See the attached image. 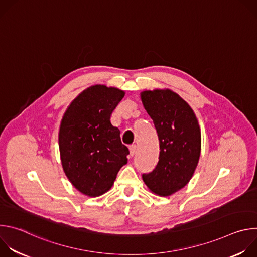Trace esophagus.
<instances>
[{
	"mask_svg": "<svg viewBox=\"0 0 257 257\" xmlns=\"http://www.w3.org/2000/svg\"><path fill=\"white\" fill-rule=\"evenodd\" d=\"M129 152H130V157H133L136 152V145H131L129 146Z\"/></svg>",
	"mask_w": 257,
	"mask_h": 257,
	"instance_id": "obj_1",
	"label": "esophagus"
}]
</instances>
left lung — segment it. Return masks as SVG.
Masks as SVG:
<instances>
[{"instance_id": "1", "label": "left lung", "mask_w": 257, "mask_h": 257, "mask_svg": "<svg viewBox=\"0 0 257 257\" xmlns=\"http://www.w3.org/2000/svg\"><path fill=\"white\" fill-rule=\"evenodd\" d=\"M141 100L160 141L159 162L142 179L154 193L169 196L187 184L197 167L201 151L198 121L190 105L172 90L143 91Z\"/></svg>"}]
</instances>
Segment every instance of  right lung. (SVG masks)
<instances>
[{"label":"right lung","mask_w":257,"mask_h":257,"mask_svg":"<svg viewBox=\"0 0 257 257\" xmlns=\"http://www.w3.org/2000/svg\"><path fill=\"white\" fill-rule=\"evenodd\" d=\"M125 92L94 85L71 102L61 122L59 148L63 170L81 193L95 197L111 189L129 150L109 121Z\"/></svg>","instance_id":"right-lung-1"}]
</instances>
